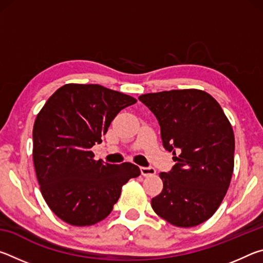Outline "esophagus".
Here are the masks:
<instances>
[{
    "label": "esophagus",
    "instance_id": "34e87169",
    "mask_svg": "<svg viewBox=\"0 0 263 263\" xmlns=\"http://www.w3.org/2000/svg\"><path fill=\"white\" fill-rule=\"evenodd\" d=\"M141 175L144 176H153L155 174V169L153 167H140Z\"/></svg>",
    "mask_w": 263,
    "mask_h": 263
}]
</instances>
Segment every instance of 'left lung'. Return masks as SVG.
<instances>
[{
  "instance_id": "left-lung-1",
  "label": "left lung",
  "mask_w": 263,
  "mask_h": 263,
  "mask_svg": "<svg viewBox=\"0 0 263 263\" xmlns=\"http://www.w3.org/2000/svg\"><path fill=\"white\" fill-rule=\"evenodd\" d=\"M157 117L162 145L175 164L160 173L163 189L152 198L154 212L177 228H193L219 208L234 168V133L213 97L198 89L139 96Z\"/></svg>"
}]
</instances>
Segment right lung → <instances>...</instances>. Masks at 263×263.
<instances>
[{
    "label": "right lung",
    "mask_w": 263,
    "mask_h": 263,
    "mask_svg": "<svg viewBox=\"0 0 263 263\" xmlns=\"http://www.w3.org/2000/svg\"><path fill=\"white\" fill-rule=\"evenodd\" d=\"M132 96L100 84L68 83L53 94L33 125V164L48 208L74 226H90L110 215L126 182L140 175L130 162L96 161L91 147L101 144Z\"/></svg>",
    "instance_id": "1"
}]
</instances>
